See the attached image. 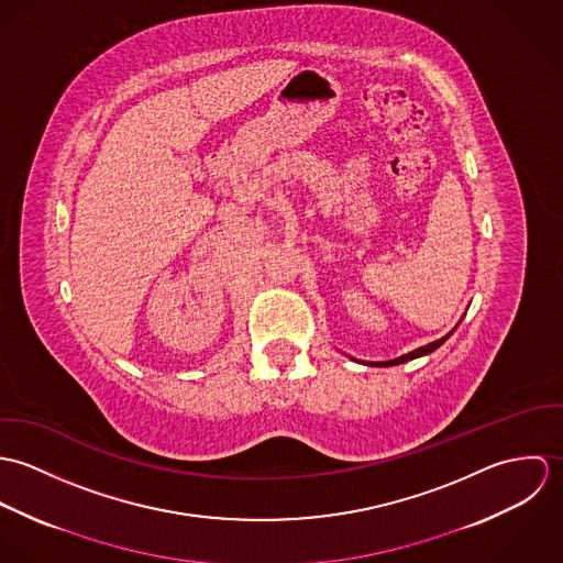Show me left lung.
Instances as JSON below:
<instances>
[{"label": "left lung", "instance_id": "8db88e82", "mask_svg": "<svg viewBox=\"0 0 563 563\" xmlns=\"http://www.w3.org/2000/svg\"><path fill=\"white\" fill-rule=\"evenodd\" d=\"M462 322V319H460ZM457 322V324H460ZM457 324H455V329H457ZM455 329H451L446 335H442L440 340H435V342H429V344H424V346H418V349H413V351H409V353H405L401 357H395V360H388V362H364V364H368V366H397V364H402V362H407V360H416V357H422V355H429L431 351H435L438 346H442L451 335H453V331ZM353 360V357H351Z\"/></svg>", "mask_w": 563, "mask_h": 563}]
</instances>
